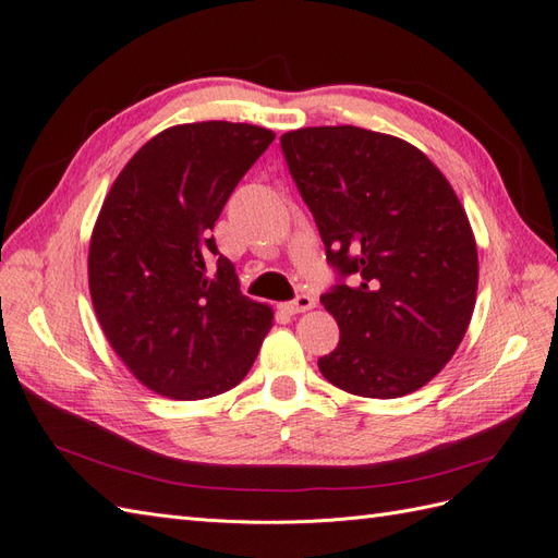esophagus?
<instances>
[{
    "label": "esophagus",
    "mask_w": 558,
    "mask_h": 558,
    "mask_svg": "<svg viewBox=\"0 0 558 558\" xmlns=\"http://www.w3.org/2000/svg\"><path fill=\"white\" fill-rule=\"evenodd\" d=\"M313 306H315V299H313L311 294H299L294 301H288V304H282L280 308H282L284 313L296 315V313H306V311H311Z\"/></svg>",
    "instance_id": "esophagus-1"
}]
</instances>
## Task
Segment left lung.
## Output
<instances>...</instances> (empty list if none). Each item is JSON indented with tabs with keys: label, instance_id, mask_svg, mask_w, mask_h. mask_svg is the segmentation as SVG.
<instances>
[{
	"label": "left lung",
	"instance_id": "obj_1",
	"mask_svg": "<svg viewBox=\"0 0 558 558\" xmlns=\"http://www.w3.org/2000/svg\"><path fill=\"white\" fill-rule=\"evenodd\" d=\"M341 282L320 301L339 325L317 360L331 386L392 400L423 388L470 327L480 259L465 208L409 142L357 125L280 137Z\"/></svg>",
	"mask_w": 558,
	"mask_h": 558
}]
</instances>
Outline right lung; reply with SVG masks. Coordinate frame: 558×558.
<instances>
[{"mask_svg":"<svg viewBox=\"0 0 558 558\" xmlns=\"http://www.w3.org/2000/svg\"><path fill=\"white\" fill-rule=\"evenodd\" d=\"M276 133L182 123L154 135L111 184L93 227L88 290L109 345L149 390L208 400L257 360L274 311L241 292L213 229Z\"/></svg>","mask_w":558,"mask_h":558,"instance_id":"obj_1","label":"right lung"}]
</instances>
